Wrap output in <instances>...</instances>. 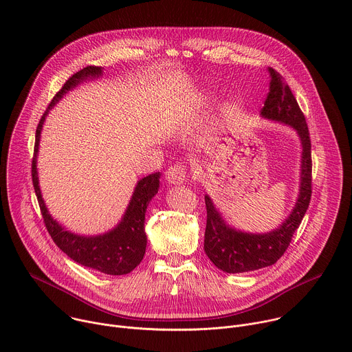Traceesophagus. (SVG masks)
<instances>
[{
    "label": "esophagus",
    "mask_w": 352,
    "mask_h": 352,
    "mask_svg": "<svg viewBox=\"0 0 352 352\" xmlns=\"http://www.w3.org/2000/svg\"><path fill=\"white\" fill-rule=\"evenodd\" d=\"M166 177H167V181H168L171 185H181V184L185 182L186 171H185L184 166L177 164V166H173V167H170V168L167 170Z\"/></svg>",
    "instance_id": "obj_1"
}]
</instances>
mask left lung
I'll return each mask as SVG.
<instances>
[{
	"label": "left lung",
	"mask_w": 352,
	"mask_h": 352,
	"mask_svg": "<svg viewBox=\"0 0 352 352\" xmlns=\"http://www.w3.org/2000/svg\"><path fill=\"white\" fill-rule=\"evenodd\" d=\"M270 93L261 111V117L292 128L300 142L299 189L295 204L283 223L267 232H249L230 226L216 208L209 195H205L208 221L205 231V252L214 266L226 273H246L274 265L285 252L292 234L302 221L312 193L311 139L305 117L296 100L274 69H269Z\"/></svg>",
	"instance_id": "left-lung-1"
}]
</instances>
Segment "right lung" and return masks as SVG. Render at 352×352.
<instances>
[{"label": "right lung", "instance_id": "1", "mask_svg": "<svg viewBox=\"0 0 352 352\" xmlns=\"http://www.w3.org/2000/svg\"><path fill=\"white\" fill-rule=\"evenodd\" d=\"M103 71L104 69L102 67H86L80 69L65 82L63 89L53 98V102L50 103L36 129L32 178L47 231L63 252L85 267L94 269L110 276H122L131 273L144 256L147 245V236L144 232V214L150 200L159 192L162 174H150L136 182L129 204L121 220L114 228L97 235H82L68 231L48 212L41 195L37 171L41 131L50 110H53L60 100L76 86L102 78Z\"/></svg>", "mask_w": 352, "mask_h": 352}]
</instances>
